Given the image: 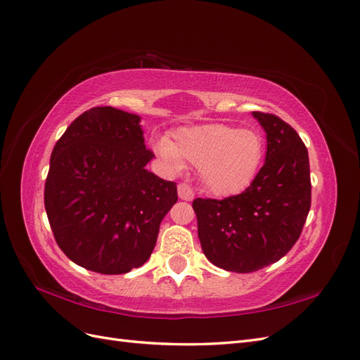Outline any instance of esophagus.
Wrapping results in <instances>:
<instances>
[{
	"instance_id": "34e87169",
	"label": "esophagus",
	"mask_w": 360,
	"mask_h": 360,
	"mask_svg": "<svg viewBox=\"0 0 360 360\" xmlns=\"http://www.w3.org/2000/svg\"><path fill=\"white\" fill-rule=\"evenodd\" d=\"M178 196L182 200H188V202L193 200V198H194L193 188L190 186H187V184H179V186H178Z\"/></svg>"
}]
</instances>
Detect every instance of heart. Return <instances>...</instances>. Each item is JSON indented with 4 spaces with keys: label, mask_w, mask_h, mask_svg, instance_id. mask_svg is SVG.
Here are the masks:
<instances>
[{
    "label": "heart",
    "mask_w": 360,
    "mask_h": 360,
    "mask_svg": "<svg viewBox=\"0 0 360 360\" xmlns=\"http://www.w3.org/2000/svg\"><path fill=\"white\" fill-rule=\"evenodd\" d=\"M155 152L174 173L186 169V162L199 167L205 188L214 196L231 198L255 179L264 158V140L249 128L208 123L176 129L172 141L155 143Z\"/></svg>",
    "instance_id": "b5f03b06"
}]
</instances>
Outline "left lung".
Listing matches in <instances>:
<instances>
[{"label": "left lung", "mask_w": 360, "mask_h": 360, "mask_svg": "<svg viewBox=\"0 0 360 360\" xmlns=\"http://www.w3.org/2000/svg\"><path fill=\"white\" fill-rule=\"evenodd\" d=\"M266 134V155L237 196L194 199L198 235L207 259L223 270L252 273L274 264L299 240L311 208L307 149L288 123L253 111Z\"/></svg>", "instance_id": "1"}]
</instances>
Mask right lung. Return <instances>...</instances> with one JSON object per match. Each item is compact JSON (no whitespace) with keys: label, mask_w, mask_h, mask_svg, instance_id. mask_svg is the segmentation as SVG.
Listing matches in <instances>:
<instances>
[{"label":"right lung","mask_w":360,"mask_h":360,"mask_svg":"<svg viewBox=\"0 0 360 360\" xmlns=\"http://www.w3.org/2000/svg\"><path fill=\"white\" fill-rule=\"evenodd\" d=\"M152 158L137 115L95 107L68 127L51 155L45 210L70 261L123 274L149 259L178 200L176 184L146 170Z\"/></svg>","instance_id":"right-lung-1"}]
</instances>
